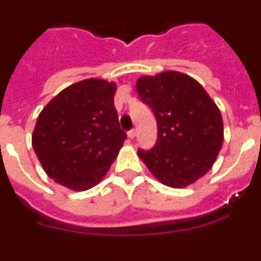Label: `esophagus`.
I'll return each mask as SVG.
<instances>
[{
    "label": "esophagus",
    "instance_id": "esophagus-1",
    "mask_svg": "<svg viewBox=\"0 0 261 261\" xmlns=\"http://www.w3.org/2000/svg\"><path fill=\"white\" fill-rule=\"evenodd\" d=\"M128 137L130 138V140L136 137V130H135V129H130V130H129V132H128Z\"/></svg>",
    "mask_w": 261,
    "mask_h": 261
}]
</instances>
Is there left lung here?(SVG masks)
Wrapping results in <instances>:
<instances>
[{
  "instance_id": "8db88e82",
  "label": "left lung",
  "mask_w": 261,
  "mask_h": 261,
  "mask_svg": "<svg viewBox=\"0 0 261 261\" xmlns=\"http://www.w3.org/2000/svg\"><path fill=\"white\" fill-rule=\"evenodd\" d=\"M136 89L158 128L155 145L138 149V156L166 186H190L211 170L221 150L220 110L197 81L177 71L141 77Z\"/></svg>"
}]
</instances>
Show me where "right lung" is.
I'll list each match as a JSON object with an SVG mask.
<instances>
[{
  "mask_svg": "<svg viewBox=\"0 0 261 261\" xmlns=\"http://www.w3.org/2000/svg\"><path fill=\"white\" fill-rule=\"evenodd\" d=\"M116 86L90 78L62 90L40 112L32 147L56 183L86 191L102 180L126 133L114 106Z\"/></svg>",
  "mask_w": 261,
  "mask_h": 261,
  "instance_id": "add662e5",
  "label": "right lung"
}]
</instances>
